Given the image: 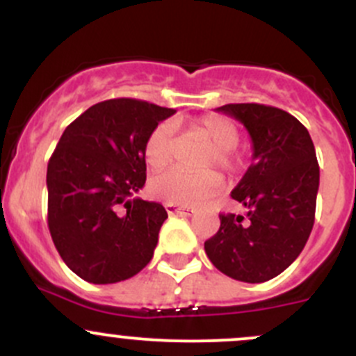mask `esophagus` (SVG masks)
<instances>
[{
  "mask_svg": "<svg viewBox=\"0 0 356 356\" xmlns=\"http://www.w3.org/2000/svg\"><path fill=\"white\" fill-rule=\"evenodd\" d=\"M165 208H167V213L168 215H193L195 213V210L193 208H186V207H175V204H165Z\"/></svg>",
  "mask_w": 356,
  "mask_h": 356,
  "instance_id": "obj_1",
  "label": "esophagus"
}]
</instances>
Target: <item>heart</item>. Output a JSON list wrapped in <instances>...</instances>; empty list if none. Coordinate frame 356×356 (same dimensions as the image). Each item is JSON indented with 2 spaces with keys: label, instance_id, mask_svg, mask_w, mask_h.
Segmentation results:
<instances>
[{
  "label": "heart",
  "instance_id": "b5f03b06",
  "mask_svg": "<svg viewBox=\"0 0 356 356\" xmlns=\"http://www.w3.org/2000/svg\"><path fill=\"white\" fill-rule=\"evenodd\" d=\"M193 131L198 132L211 143V152L204 160V167H218L232 174L241 167V156L236 152L241 132L238 125L220 115H207L193 124ZM174 156V124L168 120L160 122L153 127L145 141L146 163L152 168L167 167ZM222 188V179L217 172L207 170L200 174H189L184 170H168L156 175L149 182V191L155 198L168 204H198L211 198Z\"/></svg>",
  "mask_w": 356,
  "mask_h": 356
}]
</instances>
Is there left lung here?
Wrapping results in <instances>:
<instances>
[{"label":"left lung","mask_w":356,"mask_h":356,"mask_svg":"<svg viewBox=\"0 0 356 356\" xmlns=\"http://www.w3.org/2000/svg\"><path fill=\"white\" fill-rule=\"evenodd\" d=\"M217 111L250 132L253 163L231 193L246 217L222 213L204 251L236 281H270L296 260L314 227L321 179L314 143L298 118L275 106L231 103Z\"/></svg>","instance_id":"left-lung-1"}]
</instances>
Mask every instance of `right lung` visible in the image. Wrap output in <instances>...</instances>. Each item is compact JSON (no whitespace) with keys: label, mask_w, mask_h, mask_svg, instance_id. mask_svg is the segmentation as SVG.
Segmentation results:
<instances>
[{"label":"right lung","mask_w":356,"mask_h":356,"mask_svg":"<svg viewBox=\"0 0 356 356\" xmlns=\"http://www.w3.org/2000/svg\"><path fill=\"white\" fill-rule=\"evenodd\" d=\"M174 113L141 99H106L60 138L46 174L48 227L62 260L84 281H125L153 258L167 211L132 196L146 182V138Z\"/></svg>","instance_id":"obj_1"}]
</instances>
